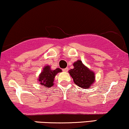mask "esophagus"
Wrapping results in <instances>:
<instances>
[{
	"label": "esophagus",
	"instance_id": "1",
	"mask_svg": "<svg viewBox=\"0 0 129 129\" xmlns=\"http://www.w3.org/2000/svg\"><path fill=\"white\" fill-rule=\"evenodd\" d=\"M63 72H68V68H65V69H63Z\"/></svg>",
	"mask_w": 129,
	"mask_h": 129
}]
</instances>
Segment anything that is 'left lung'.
<instances>
[{
    "instance_id": "8db88e82",
    "label": "left lung",
    "mask_w": 129,
    "mask_h": 129,
    "mask_svg": "<svg viewBox=\"0 0 129 129\" xmlns=\"http://www.w3.org/2000/svg\"><path fill=\"white\" fill-rule=\"evenodd\" d=\"M74 68L69 71L75 84L83 89L92 87L95 81V72L86 66L80 60L73 63Z\"/></svg>"
}]
</instances>
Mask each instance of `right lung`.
I'll list each match as a JSON object with an SVG mask.
<instances>
[{
	"instance_id": "1",
	"label": "right lung",
	"mask_w": 129,
	"mask_h": 129,
	"mask_svg": "<svg viewBox=\"0 0 129 129\" xmlns=\"http://www.w3.org/2000/svg\"><path fill=\"white\" fill-rule=\"evenodd\" d=\"M61 71V69L60 68L52 69L51 66L46 65L43 68V71L39 75L38 81L40 83V84L45 86L46 88L52 87L54 84V81L55 75Z\"/></svg>"
}]
</instances>
